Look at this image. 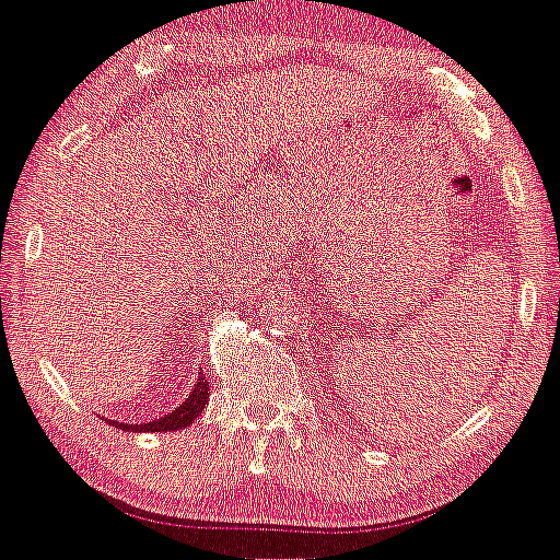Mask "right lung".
<instances>
[{
  "mask_svg": "<svg viewBox=\"0 0 560 560\" xmlns=\"http://www.w3.org/2000/svg\"><path fill=\"white\" fill-rule=\"evenodd\" d=\"M208 398H210V382L206 376H200L197 378V384H195V389H191L189 398H186L182 406L176 408V411L165 413V417L154 419V422H149V424H119V427H122V430H152V432L184 430V427H189L197 417H200Z\"/></svg>",
  "mask_w": 560,
  "mask_h": 560,
  "instance_id": "obj_1",
  "label": "right lung"
}]
</instances>
